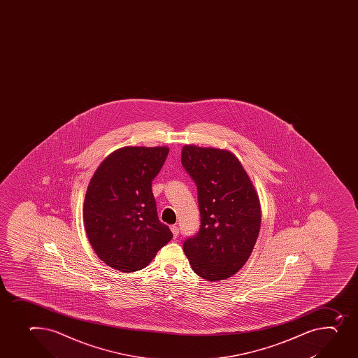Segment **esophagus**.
Wrapping results in <instances>:
<instances>
[{
    "mask_svg": "<svg viewBox=\"0 0 358 358\" xmlns=\"http://www.w3.org/2000/svg\"><path fill=\"white\" fill-rule=\"evenodd\" d=\"M170 230L173 232V237L175 238H176L177 236H178V234H180V230H178V227H177L176 225H171V227H170Z\"/></svg>",
    "mask_w": 358,
    "mask_h": 358,
    "instance_id": "obj_1",
    "label": "esophagus"
}]
</instances>
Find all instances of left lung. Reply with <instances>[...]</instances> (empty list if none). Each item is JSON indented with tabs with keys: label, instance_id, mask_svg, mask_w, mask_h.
Listing matches in <instances>:
<instances>
[{
	"label": "left lung",
	"instance_id": "obj_1",
	"mask_svg": "<svg viewBox=\"0 0 358 358\" xmlns=\"http://www.w3.org/2000/svg\"><path fill=\"white\" fill-rule=\"evenodd\" d=\"M182 164L197 185L201 229L183 250L192 268L206 281L234 275L258 239L262 206L258 192L234 152L185 145Z\"/></svg>",
	"mask_w": 358,
	"mask_h": 358
}]
</instances>
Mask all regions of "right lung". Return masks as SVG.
I'll return each mask as SVG.
<instances>
[{"label": "right lung", "mask_w": 358, "mask_h": 358, "mask_svg": "<svg viewBox=\"0 0 358 358\" xmlns=\"http://www.w3.org/2000/svg\"><path fill=\"white\" fill-rule=\"evenodd\" d=\"M169 152L166 145H127L110 152L93 173L83 218L90 244L120 272L145 268L173 234L156 211L152 181Z\"/></svg>", "instance_id": "right-lung-1"}]
</instances>
